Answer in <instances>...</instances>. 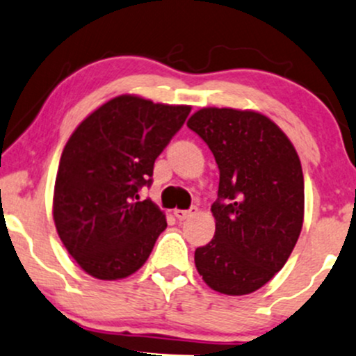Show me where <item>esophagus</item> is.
<instances>
[{
    "label": "esophagus",
    "mask_w": 356,
    "mask_h": 356,
    "mask_svg": "<svg viewBox=\"0 0 356 356\" xmlns=\"http://www.w3.org/2000/svg\"><path fill=\"white\" fill-rule=\"evenodd\" d=\"M195 214H197V207H191V209H186V211H184V209H175L174 211V216L179 220H186V219H189Z\"/></svg>",
    "instance_id": "obj_1"
}]
</instances>
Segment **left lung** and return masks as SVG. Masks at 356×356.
<instances>
[{
  "label": "left lung",
  "mask_w": 356,
  "mask_h": 356,
  "mask_svg": "<svg viewBox=\"0 0 356 356\" xmlns=\"http://www.w3.org/2000/svg\"><path fill=\"white\" fill-rule=\"evenodd\" d=\"M219 167L214 238L195 249L206 284L241 296L284 266L303 227L305 181L295 147L271 118L252 110L201 108L187 122Z\"/></svg>",
  "instance_id": "left-lung-1"
}]
</instances>
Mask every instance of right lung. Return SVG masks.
I'll use <instances>...</instances> for the list:
<instances>
[{"label": "right lung", "instance_id": "add662e5", "mask_svg": "<svg viewBox=\"0 0 356 356\" xmlns=\"http://www.w3.org/2000/svg\"><path fill=\"white\" fill-rule=\"evenodd\" d=\"M189 105L120 95L92 112L68 138L53 194L61 243L97 280H122L144 266L164 212L138 191L152 184L154 162L189 115Z\"/></svg>", "mask_w": 356, "mask_h": 356}]
</instances>
